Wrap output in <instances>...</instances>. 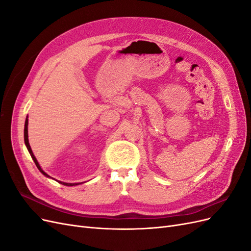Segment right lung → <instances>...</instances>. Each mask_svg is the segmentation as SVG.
Here are the masks:
<instances>
[{"instance_id": "add662e5", "label": "right lung", "mask_w": 251, "mask_h": 251, "mask_svg": "<svg viewBox=\"0 0 251 251\" xmlns=\"http://www.w3.org/2000/svg\"><path fill=\"white\" fill-rule=\"evenodd\" d=\"M24 140H25V144H26V147H27V150H28V151H29V154H30V156H31V158L33 159V161H34V163H35V165H36V168L39 169V171L44 175V176H46V177H48V178H51L49 175H47L46 173H45L43 170H42V168H41V165L39 164V162H37V160H36V158H35V156L33 155V151H32V150H31V147H30V144H29V140H28V116L26 117V121H25V128H24ZM53 179V178H52ZM57 181V180H56ZM60 184H64V185H67V186H74V185H78L79 183H66V182H62V181H58Z\"/></svg>"}]
</instances>
